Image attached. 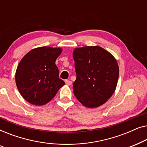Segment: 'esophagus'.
<instances>
[{"label":"esophagus","mask_w":147,"mask_h":147,"mask_svg":"<svg viewBox=\"0 0 147 147\" xmlns=\"http://www.w3.org/2000/svg\"><path fill=\"white\" fill-rule=\"evenodd\" d=\"M65 84L68 86H71V84H72V82L70 81V80H65Z\"/></svg>","instance_id":"obj_1"}]
</instances>
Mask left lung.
Here are the masks:
<instances>
[{
	"mask_svg": "<svg viewBox=\"0 0 147 147\" xmlns=\"http://www.w3.org/2000/svg\"><path fill=\"white\" fill-rule=\"evenodd\" d=\"M74 94L88 108L102 105L115 91L119 67L113 55L99 46L76 48Z\"/></svg>",
	"mask_w": 147,
	"mask_h": 147,
	"instance_id": "obj_1",
	"label": "left lung"
}]
</instances>
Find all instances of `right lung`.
<instances>
[{"instance_id":"add662e5","label":"right lung","mask_w":147,"mask_h":147,"mask_svg":"<svg viewBox=\"0 0 147 147\" xmlns=\"http://www.w3.org/2000/svg\"><path fill=\"white\" fill-rule=\"evenodd\" d=\"M61 48L41 47L23 57L15 74L17 88L23 98L33 105L47 104L65 84L59 77L55 61Z\"/></svg>"}]
</instances>
